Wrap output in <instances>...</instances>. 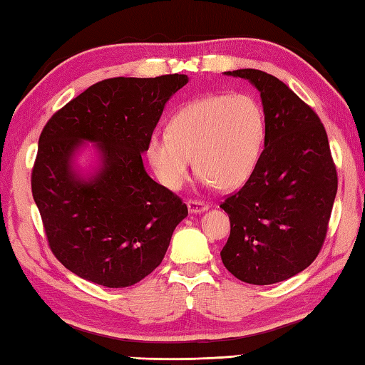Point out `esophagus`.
<instances>
[{"label":"esophagus","mask_w":365,"mask_h":365,"mask_svg":"<svg viewBox=\"0 0 365 365\" xmlns=\"http://www.w3.org/2000/svg\"><path fill=\"white\" fill-rule=\"evenodd\" d=\"M187 206H188V211L191 212V214H200V212H202V211H206V209L209 207L206 202H202V201H197V200H190L188 202H187Z\"/></svg>","instance_id":"1"}]
</instances>
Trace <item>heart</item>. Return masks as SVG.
Here are the masks:
<instances>
[{
	"mask_svg": "<svg viewBox=\"0 0 365 365\" xmlns=\"http://www.w3.org/2000/svg\"><path fill=\"white\" fill-rule=\"evenodd\" d=\"M267 120L251 95H207L177 110L169 132H156L148 143V158L159 182L180 190L191 165L202 183L235 190L248 182L261 159Z\"/></svg>",
	"mask_w": 365,
	"mask_h": 365,
	"instance_id": "1",
	"label": "heart"
}]
</instances>
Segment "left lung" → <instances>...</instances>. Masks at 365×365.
Instances as JSON below:
<instances>
[{"label":"left lung","instance_id":"8db88e82","mask_svg":"<svg viewBox=\"0 0 365 365\" xmlns=\"http://www.w3.org/2000/svg\"><path fill=\"white\" fill-rule=\"evenodd\" d=\"M261 93L267 133L252 175L220 207L230 217L222 262L252 285L283 282L322 250L338 175L324 123L311 106L267 72L240 69Z\"/></svg>","mask_w":365,"mask_h":365}]
</instances>
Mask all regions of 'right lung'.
Masks as SVG:
<instances>
[{
	"label": "right lung",
	"instance_id": "1",
	"mask_svg": "<svg viewBox=\"0 0 365 365\" xmlns=\"http://www.w3.org/2000/svg\"><path fill=\"white\" fill-rule=\"evenodd\" d=\"M188 83L183 73L101 80L54 113L38 140L32 195L58 261L108 288L130 287L163 262L188 207L153 180L141 153L169 98ZM95 140L102 169L80 179L71 156Z\"/></svg>",
	"mask_w": 365,
	"mask_h": 365
}]
</instances>
